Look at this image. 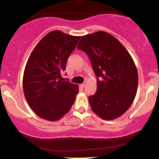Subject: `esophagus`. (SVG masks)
<instances>
[{
	"label": "esophagus",
	"instance_id": "esophagus-1",
	"mask_svg": "<svg viewBox=\"0 0 159 159\" xmlns=\"http://www.w3.org/2000/svg\"><path fill=\"white\" fill-rule=\"evenodd\" d=\"M86 85H87V82H84V83L81 84V87H85Z\"/></svg>",
	"mask_w": 159,
	"mask_h": 159
}]
</instances>
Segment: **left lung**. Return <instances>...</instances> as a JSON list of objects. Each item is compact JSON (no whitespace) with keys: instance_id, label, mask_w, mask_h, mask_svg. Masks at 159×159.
<instances>
[{"instance_id":"1","label":"left lung","mask_w":159,"mask_h":159,"mask_svg":"<svg viewBox=\"0 0 159 159\" xmlns=\"http://www.w3.org/2000/svg\"><path fill=\"white\" fill-rule=\"evenodd\" d=\"M78 48L87 53L98 78L96 93L88 98L93 111L105 120L122 116L138 90V70L132 56L119 40L105 31L82 36Z\"/></svg>"}]
</instances>
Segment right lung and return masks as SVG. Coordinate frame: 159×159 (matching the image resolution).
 Instances as JSON below:
<instances>
[{"mask_svg": "<svg viewBox=\"0 0 159 159\" xmlns=\"http://www.w3.org/2000/svg\"><path fill=\"white\" fill-rule=\"evenodd\" d=\"M81 36L60 30L49 32L36 45L27 60L23 75L25 98L43 119L57 121L69 112L78 93V85L62 81L67 59Z\"/></svg>", "mask_w": 159, "mask_h": 159, "instance_id": "1", "label": "right lung"}]
</instances>
